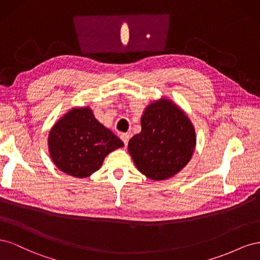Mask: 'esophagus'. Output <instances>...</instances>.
<instances>
[{
  "instance_id": "34e87169",
  "label": "esophagus",
  "mask_w": 260,
  "mask_h": 260,
  "mask_svg": "<svg viewBox=\"0 0 260 260\" xmlns=\"http://www.w3.org/2000/svg\"><path fill=\"white\" fill-rule=\"evenodd\" d=\"M120 139L122 140L123 144H124L125 146H127V144H128V142H129V139H130V133H121Z\"/></svg>"
}]
</instances>
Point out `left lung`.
<instances>
[{
  "label": "left lung",
  "instance_id": "8db88e82",
  "mask_svg": "<svg viewBox=\"0 0 260 260\" xmlns=\"http://www.w3.org/2000/svg\"><path fill=\"white\" fill-rule=\"evenodd\" d=\"M141 130L128 149L138 170L155 181L166 180L182 170L196 145L191 120L174 102L160 99L149 104L141 117Z\"/></svg>",
  "mask_w": 260,
  "mask_h": 260
}]
</instances>
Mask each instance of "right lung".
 Here are the masks:
<instances>
[{
	"mask_svg": "<svg viewBox=\"0 0 260 260\" xmlns=\"http://www.w3.org/2000/svg\"><path fill=\"white\" fill-rule=\"evenodd\" d=\"M49 152L53 162L65 174L88 178L105 157L123 142L96 120L90 107H76L62 116L49 133Z\"/></svg>",
	"mask_w": 260,
	"mask_h": 260,
	"instance_id": "right-lung-1",
	"label": "right lung"
}]
</instances>
